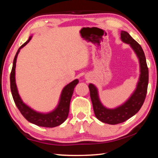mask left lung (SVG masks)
<instances>
[{"mask_svg": "<svg viewBox=\"0 0 158 158\" xmlns=\"http://www.w3.org/2000/svg\"><path fill=\"white\" fill-rule=\"evenodd\" d=\"M121 39L124 43L130 44L139 59L140 74L135 90L121 105L114 109H109L101 102L97 87L93 84L89 85L90 98L96 118L99 121L110 125L123 123L139 111L145 100L148 84V69L142 48L126 31L121 32Z\"/></svg>", "mask_w": 158, "mask_h": 158, "instance_id": "8db88e82", "label": "left lung"}]
</instances>
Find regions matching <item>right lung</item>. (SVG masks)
<instances>
[{
	"mask_svg": "<svg viewBox=\"0 0 158 158\" xmlns=\"http://www.w3.org/2000/svg\"><path fill=\"white\" fill-rule=\"evenodd\" d=\"M31 38L32 35L29 37L28 40L19 47L16 53L14 60H13L12 69L11 74H10V89H11L12 95L16 106L20 111L21 114L28 121L37 125V126L54 127L62 124L68 118L69 110V104H70L72 96L73 94L74 89L79 83V80L77 79H74V81L67 84L63 88L62 92L60 93L58 105L52 111L47 112V113H42V112L34 110L29 106L26 105L19 94L15 80V68L19 53L21 49H22L30 42Z\"/></svg>",
	"mask_w": 158,
	"mask_h": 158,
	"instance_id": "right-lung-1",
	"label": "right lung"
}]
</instances>
